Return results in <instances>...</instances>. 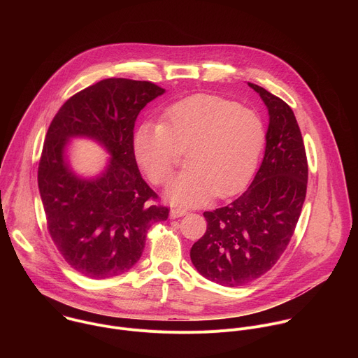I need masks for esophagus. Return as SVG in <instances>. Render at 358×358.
<instances>
[{"instance_id": "obj_1", "label": "esophagus", "mask_w": 358, "mask_h": 358, "mask_svg": "<svg viewBox=\"0 0 358 358\" xmlns=\"http://www.w3.org/2000/svg\"><path fill=\"white\" fill-rule=\"evenodd\" d=\"M187 214V210H182V208H171L170 210V218H180V217H184Z\"/></svg>"}]
</instances>
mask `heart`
<instances>
[{
  "label": "heart",
  "mask_w": 358,
  "mask_h": 358,
  "mask_svg": "<svg viewBox=\"0 0 358 358\" xmlns=\"http://www.w3.org/2000/svg\"><path fill=\"white\" fill-rule=\"evenodd\" d=\"M265 126L257 112L214 94H194L171 105L159 123H141L133 136L134 157L147 178L167 184L180 151L188 170L167 187L166 196L181 207H195L214 194L239 191L258 166Z\"/></svg>",
  "instance_id": "b5f03b06"
}]
</instances>
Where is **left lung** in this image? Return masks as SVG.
Returning a JSON list of instances; mask_svg holds the SVG:
<instances>
[{
	"label": "left lung",
	"mask_w": 358,
	"mask_h": 358,
	"mask_svg": "<svg viewBox=\"0 0 358 358\" xmlns=\"http://www.w3.org/2000/svg\"><path fill=\"white\" fill-rule=\"evenodd\" d=\"M248 85L269 113L262 164L241 196L227 207L203 213L207 231L189 252L203 278L228 287L261 278L279 261L308 188V159L293 110L266 89Z\"/></svg>",
	"instance_id": "8db88e82"
}]
</instances>
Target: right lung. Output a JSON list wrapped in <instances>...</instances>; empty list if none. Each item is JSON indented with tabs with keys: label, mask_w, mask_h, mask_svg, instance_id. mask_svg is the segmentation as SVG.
I'll use <instances>...</instances> for the list:
<instances>
[{
	"label": "right lung",
	"mask_w": 358,
	"mask_h": 358,
	"mask_svg": "<svg viewBox=\"0 0 358 358\" xmlns=\"http://www.w3.org/2000/svg\"><path fill=\"white\" fill-rule=\"evenodd\" d=\"M166 90L145 80L110 78L68 99L50 123L38 167L48 231L64 259L80 275L108 279L140 259L147 231L169 208L141 178L133 130L140 110ZM73 136L97 141L111 155L94 179L78 176L64 150Z\"/></svg>",
	"instance_id": "add662e5"
}]
</instances>
